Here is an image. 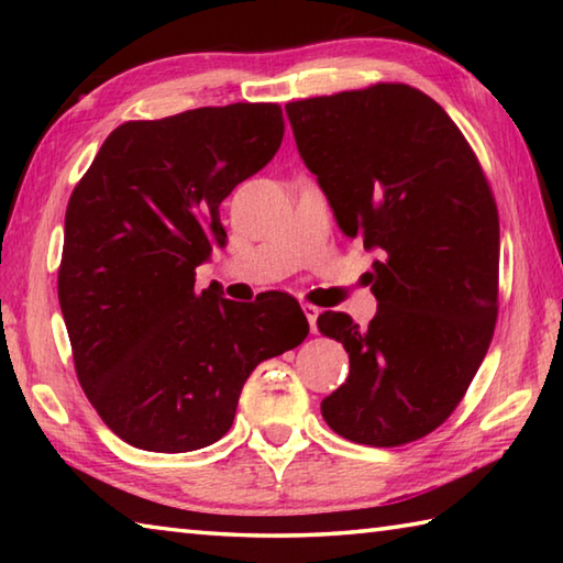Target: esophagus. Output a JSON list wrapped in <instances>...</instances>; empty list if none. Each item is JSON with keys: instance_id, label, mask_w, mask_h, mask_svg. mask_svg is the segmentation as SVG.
<instances>
[{"instance_id": "esophagus-1", "label": "esophagus", "mask_w": 563, "mask_h": 563, "mask_svg": "<svg viewBox=\"0 0 563 563\" xmlns=\"http://www.w3.org/2000/svg\"><path fill=\"white\" fill-rule=\"evenodd\" d=\"M302 312H305V318H308V322H310V330H312V332H318V316H320V308H318V305H312V302H302Z\"/></svg>"}]
</instances>
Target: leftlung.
<instances>
[{"mask_svg": "<svg viewBox=\"0 0 563 563\" xmlns=\"http://www.w3.org/2000/svg\"><path fill=\"white\" fill-rule=\"evenodd\" d=\"M342 233L379 251L367 328L322 312L350 375L322 399L332 432L399 446L434 432L479 369L499 312V213L479 158L434 99L373 84L285 103Z\"/></svg>", "mask_w": 563, "mask_h": 563, "instance_id": "left-lung-1", "label": "left lung"}]
</instances>
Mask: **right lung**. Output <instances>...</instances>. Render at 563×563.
<instances>
[{"label":"right lung","mask_w":563,"mask_h":563,"mask_svg":"<svg viewBox=\"0 0 563 563\" xmlns=\"http://www.w3.org/2000/svg\"><path fill=\"white\" fill-rule=\"evenodd\" d=\"M278 103H228L109 133L71 190L59 305L81 389L146 452H194L231 430L245 379L308 338L300 302L196 290L225 243L223 198L283 144Z\"/></svg>","instance_id":"obj_1"}]
</instances>
